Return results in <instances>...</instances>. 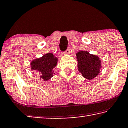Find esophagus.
Masks as SVG:
<instances>
[{"instance_id":"1","label":"esophagus","mask_w":128,"mask_h":128,"mask_svg":"<svg viewBox=\"0 0 128 128\" xmlns=\"http://www.w3.org/2000/svg\"><path fill=\"white\" fill-rule=\"evenodd\" d=\"M69 53H70V50H69V48H68L66 51V52H64L65 54H69Z\"/></svg>"}]
</instances>
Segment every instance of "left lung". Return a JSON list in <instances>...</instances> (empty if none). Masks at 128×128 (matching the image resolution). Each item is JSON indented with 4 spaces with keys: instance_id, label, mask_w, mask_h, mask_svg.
Returning <instances> with one entry per match:
<instances>
[{
    "instance_id": "8db88e82",
    "label": "left lung",
    "mask_w": 128,
    "mask_h": 128,
    "mask_svg": "<svg viewBox=\"0 0 128 128\" xmlns=\"http://www.w3.org/2000/svg\"><path fill=\"white\" fill-rule=\"evenodd\" d=\"M76 56L78 71L83 77L91 80L98 75L101 68V60L98 56L82 50L76 52Z\"/></svg>"
}]
</instances>
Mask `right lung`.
Segmentation results:
<instances>
[{"label":"right lung","mask_w":128,"mask_h":128,"mask_svg":"<svg viewBox=\"0 0 128 128\" xmlns=\"http://www.w3.org/2000/svg\"><path fill=\"white\" fill-rule=\"evenodd\" d=\"M58 60L57 57L52 53H47L31 61V70L39 72L41 74L40 78L44 81H48L55 74L54 68L57 66Z\"/></svg>","instance_id":"1"}]
</instances>
